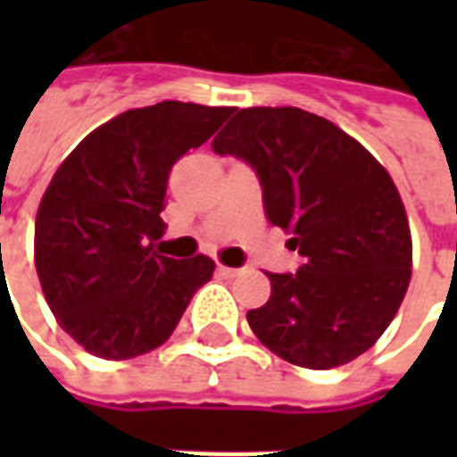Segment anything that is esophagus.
Returning <instances> with one entry per match:
<instances>
[{
	"label": "esophagus",
	"instance_id": "1",
	"mask_svg": "<svg viewBox=\"0 0 457 457\" xmlns=\"http://www.w3.org/2000/svg\"><path fill=\"white\" fill-rule=\"evenodd\" d=\"M218 271H220V277H225V278H235L239 274V269L222 267V264H220V267H218Z\"/></svg>",
	"mask_w": 457,
	"mask_h": 457
}]
</instances>
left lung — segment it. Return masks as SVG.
<instances>
[{"instance_id":"1","label":"left lung","mask_w":457,"mask_h":457,"mask_svg":"<svg viewBox=\"0 0 457 457\" xmlns=\"http://www.w3.org/2000/svg\"><path fill=\"white\" fill-rule=\"evenodd\" d=\"M257 170L271 225L287 229L296 274H267L249 311L259 343L298 367L333 370L372 347L411 278V232L392 176L333 121L298 107H247L212 139Z\"/></svg>"}]
</instances>
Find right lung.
Listing matches in <instances>:
<instances>
[{
	"mask_svg": "<svg viewBox=\"0 0 457 457\" xmlns=\"http://www.w3.org/2000/svg\"><path fill=\"white\" fill-rule=\"evenodd\" d=\"M232 107H139L90 131L58 166L36 215L34 259L58 326L95 357L129 360L170 337L212 278L205 254L154 252L173 163L218 131Z\"/></svg>",
	"mask_w": 457,
	"mask_h": 457,
	"instance_id": "1",
	"label": "right lung"
}]
</instances>
